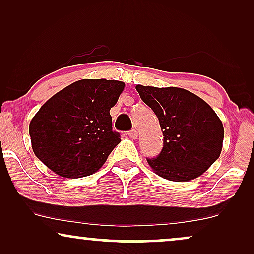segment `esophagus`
Returning <instances> with one entry per match:
<instances>
[{
	"label": "esophagus",
	"instance_id": "34e87169",
	"mask_svg": "<svg viewBox=\"0 0 254 254\" xmlns=\"http://www.w3.org/2000/svg\"><path fill=\"white\" fill-rule=\"evenodd\" d=\"M128 136H129L130 138H133V140H136V138H137V131L135 129L128 131Z\"/></svg>",
	"mask_w": 254,
	"mask_h": 254
}]
</instances>
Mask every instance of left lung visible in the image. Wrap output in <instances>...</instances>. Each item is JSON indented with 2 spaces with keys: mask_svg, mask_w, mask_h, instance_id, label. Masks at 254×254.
Segmentation results:
<instances>
[{
  "mask_svg": "<svg viewBox=\"0 0 254 254\" xmlns=\"http://www.w3.org/2000/svg\"><path fill=\"white\" fill-rule=\"evenodd\" d=\"M141 99L159 120L164 147L157 158L147 159L156 175L171 182L200 177L220 157L223 124L215 111L189 90L136 85Z\"/></svg>",
  "mask_w": 254,
  "mask_h": 254,
  "instance_id": "obj_1",
  "label": "left lung"
}]
</instances>
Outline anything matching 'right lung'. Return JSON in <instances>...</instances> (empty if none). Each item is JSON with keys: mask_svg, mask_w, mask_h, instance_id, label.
<instances>
[{"mask_svg": "<svg viewBox=\"0 0 254 254\" xmlns=\"http://www.w3.org/2000/svg\"><path fill=\"white\" fill-rule=\"evenodd\" d=\"M125 83L114 79H79L51 97L31 120L34 155L64 178L93 175L117 144L111 107Z\"/></svg>", "mask_w": 254, "mask_h": 254, "instance_id": "1", "label": "right lung"}]
</instances>
